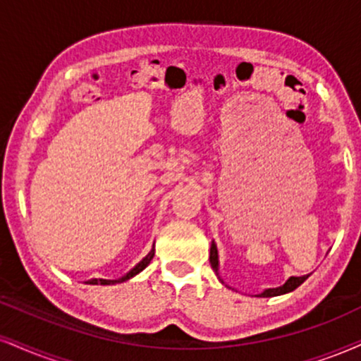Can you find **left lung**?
Returning a JSON list of instances; mask_svg holds the SVG:
<instances>
[{"instance_id":"obj_1","label":"left lung","mask_w":361,"mask_h":361,"mask_svg":"<svg viewBox=\"0 0 361 361\" xmlns=\"http://www.w3.org/2000/svg\"><path fill=\"white\" fill-rule=\"evenodd\" d=\"M210 264H212V269L215 271V274L219 276V279L222 281V284H225L222 277H220V262H219V249H216V244L214 240H212V245H210ZM307 279V276H301V277H289L288 281L284 282V284L281 286V288H276V289H266L262 290V293L257 294V298H274V296H281V294H288L290 290H294L299 286L302 284ZM228 288V286H227Z\"/></svg>"}]
</instances>
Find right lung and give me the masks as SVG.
Here are the masks:
<instances>
[{
	"label": "right lung",
	"mask_w": 361,
	"mask_h": 361,
	"mask_svg": "<svg viewBox=\"0 0 361 361\" xmlns=\"http://www.w3.org/2000/svg\"><path fill=\"white\" fill-rule=\"evenodd\" d=\"M153 257H154V249H151L149 254H147L146 257L141 260V262L136 264V266H134V267L131 269V271H129L128 274H126V276L119 277V279H114V281H106V279H101V281H97V279H95L94 282H95V284H101V286H112V284H121V282H124V281L131 279V277L137 276L139 272H141V271H145V269L147 267V264H149L151 260H153Z\"/></svg>",
	"instance_id": "add662e5"
}]
</instances>
